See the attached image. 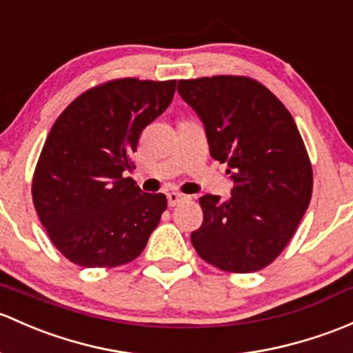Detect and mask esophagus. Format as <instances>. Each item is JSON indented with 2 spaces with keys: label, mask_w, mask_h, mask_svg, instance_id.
<instances>
[{
  "label": "esophagus",
  "mask_w": 353,
  "mask_h": 353,
  "mask_svg": "<svg viewBox=\"0 0 353 353\" xmlns=\"http://www.w3.org/2000/svg\"><path fill=\"white\" fill-rule=\"evenodd\" d=\"M183 199H186V196L179 194V192H169V194H167V203H169L170 208L179 205Z\"/></svg>",
  "instance_id": "1"
}]
</instances>
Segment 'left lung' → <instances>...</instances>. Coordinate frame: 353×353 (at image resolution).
<instances>
[{"mask_svg":"<svg viewBox=\"0 0 353 353\" xmlns=\"http://www.w3.org/2000/svg\"><path fill=\"white\" fill-rule=\"evenodd\" d=\"M177 91L206 128L210 154L233 181L232 196L199 198L191 233L199 257L225 272L272 264L291 242L313 192V167L288 108L247 76L181 79Z\"/></svg>","mask_w":353,"mask_h":353,"instance_id":"8db88e82","label":"left lung"}]
</instances>
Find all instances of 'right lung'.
Masks as SVG:
<instances>
[{"label":"right lung","mask_w":353,"mask_h":353,"mask_svg":"<svg viewBox=\"0 0 353 353\" xmlns=\"http://www.w3.org/2000/svg\"><path fill=\"white\" fill-rule=\"evenodd\" d=\"M176 81H106L59 114L32 179L37 214L54 247L81 267L135 261L167 208L125 177L148 123L170 105Z\"/></svg>","instance_id":"1"}]
</instances>
